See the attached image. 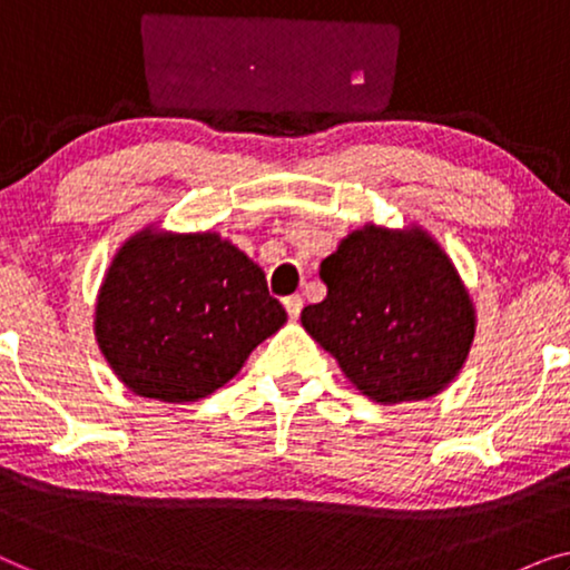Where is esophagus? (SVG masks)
Returning a JSON list of instances; mask_svg holds the SVG:
<instances>
[{
  "mask_svg": "<svg viewBox=\"0 0 570 570\" xmlns=\"http://www.w3.org/2000/svg\"><path fill=\"white\" fill-rule=\"evenodd\" d=\"M283 303H285L287 316H291V318H298L301 316V311H303V298H301V295H287Z\"/></svg>",
  "mask_w": 570,
  "mask_h": 570,
  "instance_id": "esophagus-1",
  "label": "esophagus"
}]
</instances>
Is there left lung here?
<instances>
[{"label": "left lung", "mask_w": 570, "mask_h": 570, "mask_svg": "<svg viewBox=\"0 0 570 570\" xmlns=\"http://www.w3.org/2000/svg\"><path fill=\"white\" fill-rule=\"evenodd\" d=\"M326 298L301 322L371 400L439 394L462 368L474 311L454 264L425 233H350L318 269Z\"/></svg>", "instance_id": "8db88e82"}]
</instances>
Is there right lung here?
Segmentation results:
<instances>
[{
	"instance_id": "obj_1",
	"label": "right lung",
	"mask_w": 570,
	"mask_h": 570,
	"mask_svg": "<svg viewBox=\"0 0 570 570\" xmlns=\"http://www.w3.org/2000/svg\"><path fill=\"white\" fill-rule=\"evenodd\" d=\"M285 318L264 272L228 240L142 233L108 269L96 334L131 392L194 402L228 384Z\"/></svg>"
}]
</instances>
